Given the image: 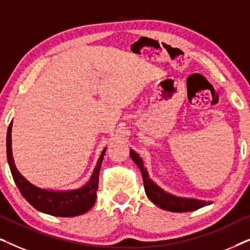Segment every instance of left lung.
Listing matches in <instances>:
<instances>
[{
    "instance_id": "8db88e82",
    "label": "left lung",
    "mask_w": 250,
    "mask_h": 250,
    "mask_svg": "<svg viewBox=\"0 0 250 250\" xmlns=\"http://www.w3.org/2000/svg\"><path fill=\"white\" fill-rule=\"evenodd\" d=\"M129 156H131L133 162L139 166L140 170H141L146 196H148L149 199L153 204L162 208V209L174 211V213H184V211H192L199 209L201 207L211 204L210 201L193 199V198L177 197L172 193H168L150 179L148 170H146L145 165H143V160L138 153L131 149L129 150Z\"/></svg>"
}]
</instances>
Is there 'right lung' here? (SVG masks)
Segmentation results:
<instances>
[{
	"instance_id": "1",
	"label": "right lung",
	"mask_w": 250,
	"mask_h": 250,
	"mask_svg": "<svg viewBox=\"0 0 250 250\" xmlns=\"http://www.w3.org/2000/svg\"><path fill=\"white\" fill-rule=\"evenodd\" d=\"M11 131L12 122L10 123L8 134H6V156H8L10 170H11L12 177L17 187H18L20 193L34 208L42 211V213L52 215V216L73 217L85 214L93 207L95 199H97L99 173H100L101 164L107 148L104 149V151L101 152L97 166L94 167L93 173H92L90 180L85 186L78 188V189L67 191L47 190L34 186L17 169L12 157Z\"/></svg>"
}]
</instances>
